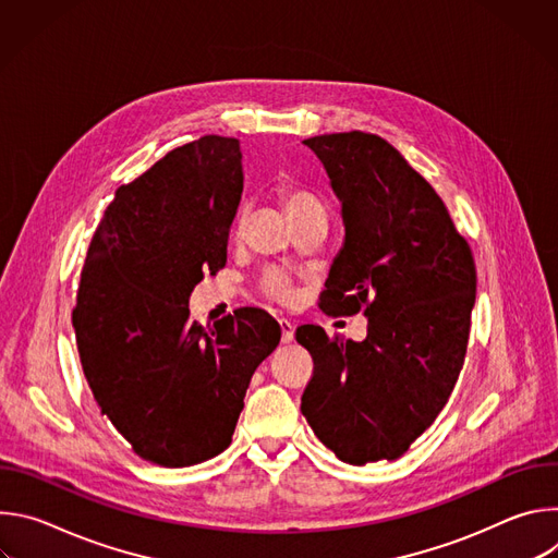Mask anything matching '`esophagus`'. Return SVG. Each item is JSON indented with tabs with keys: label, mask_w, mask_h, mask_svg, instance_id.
I'll return each instance as SVG.
<instances>
[{
	"label": "esophagus",
	"mask_w": 558,
	"mask_h": 558,
	"mask_svg": "<svg viewBox=\"0 0 558 558\" xmlns=\"http://www.w3.org/2000/svg\"><path fill=\"white\" fill-rule=\"evenodd\" d=\"M280 331H282V342L287 344V342H291L293 340V333H295V325L293 323H289L287 317H280Z\"/></svg>",
	"instance_id": "34e87169"
}]
</instances>
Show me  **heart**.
Instances as JSON below:
<instances>
[{
	"label": "heart",
	"instance_id": "b5f03b06",
	"mask_svg": "<svg viewBox=\"0 0 558 558\" xmlns=\"http://www.w3.org/2000/svg\"><path fill=\"white\" fill-rule=\"evenodd\" d=\"M280 198H282V205H284L291 220H295L300 216H306V214H313V211H327L325 203L317 198L315 194L306 192V190L287 187V190H282ZM260 291H263L265 298L276 300L280 304H291L298 298V289L293 284V278L287 271L278 269V267L265 269V274L260 276Z\"/></svg>",
	"mask_w": 558,
	"mask_h": 558
}]
</instances>
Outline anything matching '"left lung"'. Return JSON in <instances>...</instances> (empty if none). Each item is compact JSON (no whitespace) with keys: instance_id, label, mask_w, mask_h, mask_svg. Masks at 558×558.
I'll list each match as a JSON object with an SVG mask.
<instances>
[{"instance_id":"8db88e82","label":"left lung","mask_w":558,"mask_h":558,"mask_svg":"<svg viewBox=\"0 0 558 558\" xmlns=\"http://www.w3.org/2000/svg\"><path fill=\"white\" fill-rule=\"evenodd\" d=\"M342 201L344 247L320 308L368 317L366 340L298 327L313 357L300 411L338 459L402 457L437 420L463 368L476 269L444 201L388 141L366 132L302 141Z\"/></svg>"}]
</instances>
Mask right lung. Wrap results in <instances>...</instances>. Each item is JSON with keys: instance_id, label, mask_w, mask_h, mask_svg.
Listing matches in <instances>:
<instances>
[{"instance_id": "1", "label": "right lung", "mask_w": 558, "mask_h": 558, "mask_svg": "<svg viewBox=\"0 0 558 558\" xmlns=\"http://www.w3.org/2000/svg\"><path fill=\"white\" fill-rule=\"evenodd\" d=\"M238 138L207 134L121 185L93 235L72 327L95 402L145 461L183 468L231 444L280 325L256 306L211 327L190 295L227 263L243 194Z\"/></svg>"}]
</instances>
